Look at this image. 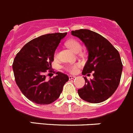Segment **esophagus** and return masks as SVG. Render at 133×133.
I'll return each instance as SVG.
<instances>
[{"instance_id":"34e87169","label":"esophagus","mask_w":133,"mask_h":133,"mask_svg":"<svg viewBox=\"0 0 133 133\" xmlns=\"http://www.w3.org/2000/svg\"><path fill=\"white\" fill-rule=\"evenodd\" d=\"M69 79H74V78H75V76H69Z\"/></svg>"}]
</instances>
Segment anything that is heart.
<instances>
[{"mask_svg":"<svg viewBox=\"0 0 133 133\" xmlns=\"http://www.w3.org/2000/svg\"><path fill=\"white\" fill-rule=\"evenodd\" d=\"M66 45L68 48L70 49L72 51H73L75 53H78V51H80L81 48H82V45H81L80 43L76 40H69L66 42ZM57 56V51H55L54 54V57H56ZM79 66V64L78 63H75V64H69V65H66L64 66V69L66 71L69 72L71 74L75 73L76 72L77 69Z\"/></svg>","mask_w":133,"mask_h":133,"instance_id":"b5f03b06","label":"heart"}]
</instances>
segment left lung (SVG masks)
<instances>
[{
    "label": "left lung",
    "mask_w": 133,
    "mask_h": 133,
    "mask_svg": "<svg viewBox=\"0 0 133 133\" xmlns=\"http://www.w3.org/2000/svg\"><path fill=\"white\" fill-rule=\"evenodd\" d=\"M87 47L88 60L82 74L93 72V79L88 80L78 89L79 97L91 103H99L108 99L117 89L121 79L123 64L118 51L107 39L88 29L71 31Z\"/></svg>",
    "instance_id": "8db88e82"
}]
</instances>
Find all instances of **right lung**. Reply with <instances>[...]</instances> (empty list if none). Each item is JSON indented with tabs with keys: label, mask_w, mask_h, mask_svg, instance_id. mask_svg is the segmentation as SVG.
<instances>
[{
	"label": "right lung",
	"mask_w": 133,
	"mask_h": 133,
	"mask_svg": "<svg viewBox=\"0 0 133 133\" xmlns=\"http://www.w3.org/2000/svg\"><path fill=\"white\" fill-rule=\"evenodd\" d=\"M66 34L57 32L36 38L26 43L14 60L12 68L17 86L35 103H52L59 98L64 83L69 81V76L60 72L49 80L45 74L52 72L55 50Z\"/></svg>",
	"instance_id": "obj_1"
}]
</instances>
